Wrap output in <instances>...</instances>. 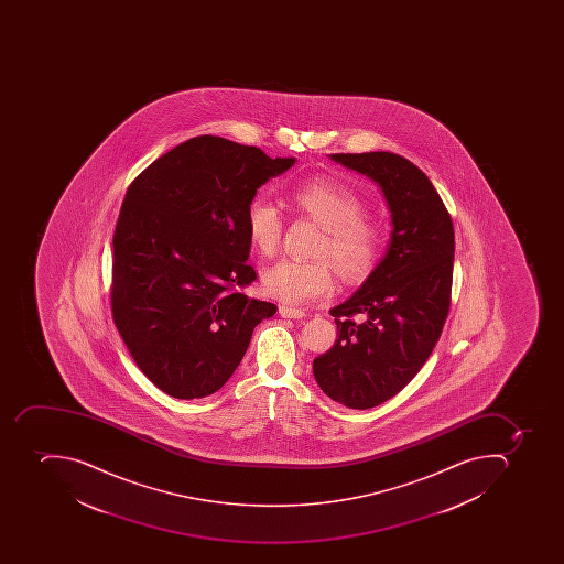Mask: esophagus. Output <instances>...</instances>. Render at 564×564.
Returning <instances> with one entry per match:
<instances>
[{"instance_id":"obj_1","label":"esophagus","mask_w":564,"mask_h":564,"mask_svg":"<svg viewBox=\"0 0 564 564\" xmlns=\"http://www.w3.org/2000/svg\"><path fill=\"white\" fill-rule=\"evenodd\" d=\"M279 314L284 317V319H302L305 317V312L302 308H293V306H279Z\"/></svg>"}]
</instances>
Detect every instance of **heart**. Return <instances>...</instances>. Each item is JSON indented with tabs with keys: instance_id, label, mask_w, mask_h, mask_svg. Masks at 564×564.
Instances as JSON below:
<instances>
[{
	"instance_id": "heart-1",
	"label": "heart",
	"mask_w": 564,
	"mask_h": 564,
	"mask_svg": "<svg viewBox=\"0 0 564 564\" xmlns=\"http://www.w3.org/2000/svg\"><path fill=\"white\" fill-rule=\"evenodd\" d=\"M293 203L324 226L321 256H329L347 276L372 270L381 256L382 227L364 214V203L346 186L328 177H314L293 192ZM284 220L270 200L253 199L247 208V232L259 252L273 256L279 250ZM335 271L328 259H282L264 271L262 288L270 296L288 303H311L329 296L335 289Z\"/></svg>"
}]
</instances>
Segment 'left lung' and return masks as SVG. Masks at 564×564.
<instances>
[{"label": "left lung", "instance_id": "1", "mask_svg": "<svg viewBox=\"0 0 564 564\" xmlns=\"http://www.w3.org/2000/svg\"><path fill=\"white\" fill-rule=\"evenodd\" d=\"M381 186L391 214L384 258L332 308L338 338L314 359L321 390L350 409L395 397L440 340L452 297V217L422 169L390 151L329 155Z\"/></svg>", "mask_w": 564, "mask_h": 564}]
</instances>
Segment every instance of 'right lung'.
I'll use <instances>...</instances> for the list:
<instances>
[{
	"instance_id": "right-lung-1",
	"label": "right lung",
	"mask_w": 564,
	"mask_h": 564,
	"mask_svg": "<svg viewBox=\"0 0 564 564\" xmlns=\"http://www.w3.org/2000/svg\"><path fill=\"white\" fill-rule=\"evenodd\" d=\"M294 162L199 135L130 183L112 236V319L133 361L167 395L220 390L253 328L275 314L273 303L243 293L258 279L247 262V208Z\"/></svg>"
}]
</instances>
